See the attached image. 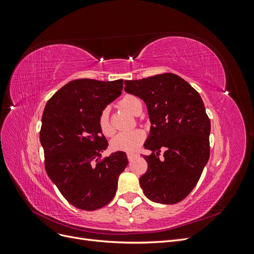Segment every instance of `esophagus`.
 <instances>
[{
  "label": "esophagus",
  "instance_id": "1",
  "mask_svg": "<svg viewBox=\"0 0 254 254\" xmlns=\"http://www.w3.org/2000/svg\"><path fill=\"white\" fill-rule=\"evenodd\" d=\"M136 157L135 153H127V158L129 161H132Z\"/></svg>",
  "mask_w": 254,
  "mask_h": 254
}]
</instances>
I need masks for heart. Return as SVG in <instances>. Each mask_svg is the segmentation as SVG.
I'll return each mask as SVG.
<instances>
[{"label": "heart", "mask_w": 254, "mask_h": 254, "mask_svg": "<svg viewBox=\"0 0 254 254\" xmlns=\"http://www.w3.org/2000/svg\"><path fill=\"white\" fill-rule=\"evenodd\" d=\"M121 107L131 114L137 115L141 112L142 103L140 98L134 95H126L121 99ZM98 127L106 136H111L114 133V128L111 125L109 118V108L106 107L98 115ZM146 134L142 129H134L131 131L120 132L111 141V147L114 150L131 152L139 148V146L145 141Z\"/></svg>", "instance_id": "obj_1"}]
</instances>
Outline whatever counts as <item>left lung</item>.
I'll return each mask as SVG.
<instances>
[{
	"label": "left lung",
	"instance_id": "8db88e82",
	"mask_svg": "<svg viewBox=\"0 0 254 254\" xmlns=\"http://www.w3.org/2000/svg\"><path fill=\"white\" fill-rule=\"evenodd\" d=\"M125 91L143 99L151 123L144 144L151 155L144 156L148 167L140 178L144 195L157 203L180 202L196 187L210 158L211 122L202 99L173 73L125 80Z\"/></svg>",
	"mask_w": 254,
	"mask_h": 254
}]
</instances>
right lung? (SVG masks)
Instances as JSON below:
<instances>
[{
  "mask_svg": "<svg viewBox=\"0 0 254 254\" xmlns=\"http://www.w3.org/2000/svg\"><path fill=\"white\" fill-rule=\"evenodd\" d=\"M123 83V79L72 80L44 108L40 142L45 171L77 209L94 211L108 204L128 164L124 151L101 159L108 141L98 127L99 113L121 95Z\"/></svg>",
  "mask_w": 254,
  "mask_h": 254,
  "instance_id": "obj_1",
  "label": "right lung"
}]
</instances>
